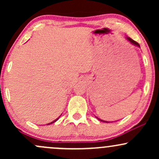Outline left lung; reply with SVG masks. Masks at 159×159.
I'll return each instance as SVG.
<instances>
[{"instance_id":"8db88e82","label":"left lung","mask_w":159,"mask_h":159,"mask_svg":"<svg viewBox=\"0 0 159 159\" xmlns=\"http://www.w3.org/2000/svg\"><path fill=\"white\" fill-rule=\"evenodd\" d=\"M126 39H127V40L128 41H129L131 43H132V44H133V45H136V46H138V47H140V45L138 44V43H137V42H135L134 41V40H133L132 39H131V38H129V37H128V36H126ZM96 118H97V119L98 120H100V121H102V122H105V123H110V122H107V121H104V120H101V119H99V118H98L97 116H96Z\"/></svg>"}]
</instances>
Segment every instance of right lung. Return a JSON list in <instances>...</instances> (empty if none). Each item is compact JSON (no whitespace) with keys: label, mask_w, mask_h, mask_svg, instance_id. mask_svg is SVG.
<instances>
[{"label":"right lung","mask_w":159,"mask_h":159,"mask_svg":"<svg viewBox=\"0 0 159 159\" xmlns=\"http://www.w3.org/2000/svg\"><path fill=\"white\" fill-rule=\"evenodd\" d=\"M60 116H59V117H58V118H57V119H56V120H54V121H53V122H52V123H48V124H47V125H50V124H52V123H54V122H56V121H57V120L58 119H59V118H60Z\"/></svg>","instance_id":"right-lung-1"}]
</instances>
